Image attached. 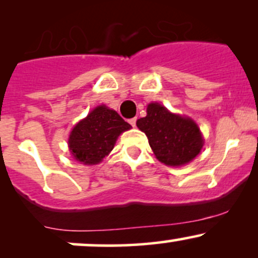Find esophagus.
Instances as JSON below:
<instances>
[{"label":"esophagus","mask_w":258,"mask_h":258,"mask_svg":"<svg viewBox=\"0 0 258 258\" xmlns=\"http://www.w3.org/2000/svg\"><path fill=\"white\" fill-rule=\"evenodd\" d=\"M128 122L131 123V125H132L133 127H135V126H136V122H137V117H133V119H131V120L128 121Z\"/></svg>","instance_id":"34e87169"}]
</instances>
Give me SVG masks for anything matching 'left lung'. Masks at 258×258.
I'll return each mask as SVG.
<instances>
[{"mask_svg":"<svg viewBox=\"0 0 258 258\" xmlns=\"http://www.w3.org/2000/svg\"><path fill=\"white\" fill-rule=\"evenodd\" d=\"M137 127L147 135L156 159L168 166L188 164L204 146L203 135L190 117L168 111L159 103H150L147 116L137 120Z\"/></svg>","mask_w":258,"mask_h":258,"instance_id":"obj_1","label":"left lung"}]
</instances>
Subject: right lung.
Instances as JSON below:
<instances>
[{"label":"right lung","instance_id":"obj_1","mask_svg":"<svg viewBox=\"0 0 258 258\" xmlns=\"http://www.w3.org/2000/svg\"><path fill=\"white\" fill-rule=\"evenodd\" d=\"M131 127L115 110L97 106L70 132V153L84 165L99 164L111 152L117 137Z\"/></svg>","mask_w":258,"mask_h":258}]
</instances>
